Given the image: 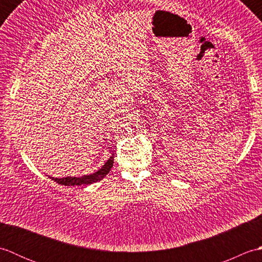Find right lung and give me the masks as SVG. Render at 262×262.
I'll return each mask as SVG.
<instances>
[{
  "instance_id": "1",
  "label": "right lung",
  "mask_w": 262,
  "mask_h": 262,
  "mask_svg": "<svg viewBox=\"0 0 262 262\" xmlns=\"http://www.w3.org/2000/svg\"><path fill=\"white\" fill-rule=\"evenodd\" d=\"M113 165H114V155H111L107 162H105L97 172H94V173L85 174L82 177H66V178L49 177V178H51L52 180L59 183V185H64V186L91 185L93 182H97L103 179V178L109 173V171L111 170V168H113Z\"/></svg>"
}]
</instances>
